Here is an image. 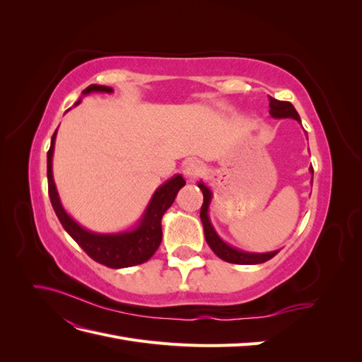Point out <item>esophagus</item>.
Wrapping results in <instances>:
<instances>
[{
	"label": "esophagus",
	"mask_w": 362,
	"mask_h": 362,
	"mask_svg": "<svg viewBox=\"0 0 362 362\" xmlns=\"http://www.w3.org/2000/svg\"><path fill=\"white\" fill-rule=\"evenodd\" d=\"M202 169H204L202 163L198 161V160H187L182 164V172L189 180L198 178L199 175L202 173Z\"/></svg>",
	"instance_id": "34e87169"
}]
</instances>
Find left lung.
Masks as SVG:
<instances>
[{"label": "left lung", "mask_w": 362, "mask_h": 362, "mask_svg": "<svg viewBox=\"0 0 362 362\" xmlns=\"http://www.w3.org/2000/svg\"><path fill=\"white\" fill-rule=\"evenodd\" d=\"M269 101H270L269 113L272 117H275V119L291 117V119L298 120V122H300L299 113L296 112V108L293 107L291 103L279 101L272 96H269ZM310 170H311V173L314 172L313 168ZM198 187L202 190V194H204V204L201 206V221L204 225L205 240H206L208 246L213 249V252L218 258H222L226 262H233V264H259V262H266L278 254L279 250L267 252V254H254V252H245V250H240V249H235L233 246L226 245L223 240L217 235V233L214 231V228L210 222V217H208V205H210V202H211L213 194H211L210 189H208L206 185L202 182L198 184Z\"/></svg>", "instance_id": "8db88e82"}]
</instances>
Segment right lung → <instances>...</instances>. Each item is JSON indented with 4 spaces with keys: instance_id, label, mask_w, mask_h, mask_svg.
<instances>
[{
    "instance_id": "1",
    "label": "right lung",
    "mask_w": 362,
    "mask_h": 362,
    "mask_svg": "<svg viewBox=\"0 0 362 362\" xmlns=\"http://www.w3.org/2000/svg\"><path fill=\"white\" fill-rule=\"evenodd\" d=\"M90 92H105L112 93L113 89L107 86L90 84L83 90V95H89ZM80 104V100L75 105ZM56 133L52 134L51 146L47 154V177H48V193L52 204L54 211H56L60 223L80 247L100 264H104L112 269H124L141 264L148 261L156 254L161 243V217L166 213L168 208L173 204L177 193L182 185H185L184 178L181 175H175L173 178L161 184L160 187L152 194L149 205L144 213V217L139 225L131 229V231L119 233V234H96L87 231L86 228L76 223L74 218L64 211V208L60 202L59 193L54 184L52 178V154H54V144H56Z\"/></svg>"
}]
</instances>
